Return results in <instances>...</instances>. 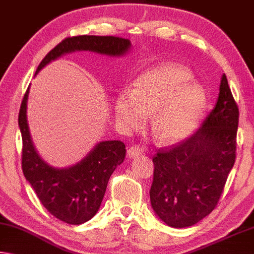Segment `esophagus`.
I'll list each match as a JSON object with an SVG mask.
<instances>
[{
    "label": "esophagus",
    "mask_w": 254,
    "mask_h": 254,
    "mask_svg": "<svg viewBox=\"0 0 254 254\" xmlns=\"http://www.w3.org/2000/svg\"><path fill=\"white\" fill-rule=\"evenodd\" d=\"M144 150L139 145H132L127 150V154L129 158H137L143 154Z\"/></svg>",
    "instance_id": "esophagus-1"
}]
</instances>
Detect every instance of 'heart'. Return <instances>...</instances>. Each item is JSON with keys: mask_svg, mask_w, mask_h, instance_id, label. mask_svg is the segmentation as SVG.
Returning a JSON list of instances; mask_svg holds the SVG:
<instances>
[{"mask_svg": "<svg viewBox=\"0 0 254 254\" xmlns=\"http://www.w3.org/2000/svg\"><path fill=\"white\" fill-rule=\"evenodd\" d=\"M184 65L162 64L136 78L131 93L124 91L115 101V115L127 130H135L153 114L152 131L162 142H177L196 129L208 95Z\"/></svg>", "mask_w": 254, "mask_h": 254, "instance_id": "b5f03b06", "label": "heart"}]
</instances>
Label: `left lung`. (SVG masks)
Masks as SVG:
<instances>
[{
	"label": "left lung",
	"instance_id": "8db88e82",
	"mask_svg": "<svg viewBox=\"0 0 254 254\" xmlns=\"http://www.w3.org/2000/svg\"><path fill=\"white\" fill-rule=\"evenodd\" d=\"M239 108L221 77L217 103L198 129L153 157L151 205L166 225L193 226L216 208L236 158Z\"/></svg>",
	"mask_w": 254,
	"mask_h": 254
}]
</instances>
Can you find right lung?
<instances>
[{
  "label": "right lung",
  "mask_w": 254,
  "mask_h": 254,
  "mask_svg": "<svg viewBox=\"0 0 254 254\" xmlns=\"http://www.w3.org/2000/svg\"><path fill=\"white\" fill-rule=\"evenodd\" d=\"M130 46L129 40L115 36L83 35L64 38L46 54L36 73L51 61L75 51L122 57L129 51ZM28 94L29 87L22 99L18 118L22 137L21 166L25 178L52 216L70 225L84 224L99 211L109 178L125 160V144L122 140H103L76 165L67 168L50 166L37 153L30 137L27 123Z\"/></svg>",
  "instance_id": "1"
}]
</instances>
